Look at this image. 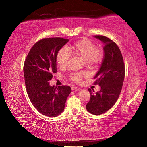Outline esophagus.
<instances>
[{
    "label": "esophagus",
    "mask_w": 147,
    "mask_h": 147,
    "mask_svg": "<svg viewBox=\"0 0 147 147\" xmlns=\"http://www.w3.org/2000/svg\"><path fill=\"white\" fill-rule=\"evenodd\" d=\"M71 90H80V88H79L77 87H76V86H73V87H71Z\"/></svg>",
    "instance_id": "1"
}]
</instances>
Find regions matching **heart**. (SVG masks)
Segmentation results:
<instances>
[{"mask_svg":"<svg viewBox=\"0 0 147 147\" xmlns=\"http://www.w3.org/2000/svg\"><path fill=\"white\" fill-rule=\"evenodd\" d=\"M72 54L81 57L89 66H94L101 61L103 56L102 51L100 48H96L93 42L88 39L82 38L76 41L72 45L68 46L67 49H60L57 55V63L61 68L67 67L70 54ZM84 74L75 73L70 76L72 81L79 82Z\"/></svg>","mask_w":147,"mask_h":147,"instance_id":"b5f03b06","label":"heart"}]
</instances>
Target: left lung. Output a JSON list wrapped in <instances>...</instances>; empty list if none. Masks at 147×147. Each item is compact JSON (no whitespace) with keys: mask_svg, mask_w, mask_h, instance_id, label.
Listing matches in <instances>:
<instances>
[{"mask_svg":"<svg viewBox=\"0 0 147 147\" xmlns=\"http://www.w3.org/2000/svg\"><path fill=\"white\" fill-rule=\"evenodd\" d=\"M104 44V58L101 66L94 79L101 87L93 93L90 88V99L86 109L93 115L106 112L115 105L120 94L125 79V64L121 51L115 42L102 35L93 36Z\"/></svg>","mask_w":147,"mask_h":147,"instance_id":"left-lung-1","label":"left lung"}]
</instances>
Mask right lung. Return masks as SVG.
Returning <instances> with one entry per match:
<instances>
[{
  "instance_id": "add662e5",
  "label": "right lung",
  "mask_w": 147,
  "mask_h": 147,
  "mask_svg": "<svg viewBox=\"0 0 147 147\" xmlns=\"http://www.w3.org/2000/svg\"><path fill=\"white\" fill-rule=\"evenodd\" d=\"M69 40L62 38L42 39L33 46L24 65L27 93L34 106L42 115L55 117L63 112L71 88L68 86H51L57 73V55Z\"/></svg>"
}]
</instances>
